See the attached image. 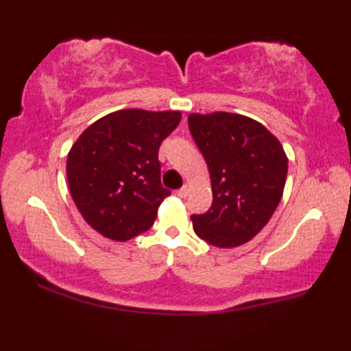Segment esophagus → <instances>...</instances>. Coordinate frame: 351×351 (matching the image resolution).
Instances as JSON below:
<instances>
[{
  "mask_svg": "<svg viewBox=\"0 0 351 351\" xmlns=\"http://www.w3.org/2000/svg\"><path fill=\"white\" fill-rule=\"evenodd\" d=\"M176 193H178V197H181V198L187 197V195H189V186H187V184H184V186L180 190H178Z\"/></svg>",
  "mask_w": 351,
  "mask_h": 351,
  "instance_id": "obj_1",
  "label": "esophagus"
}]
</instances>
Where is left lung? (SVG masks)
Returning <instances> with one entry per match:
<instances>
[{"label":"left lung","instance_id":"8db88e82","mask_svg":"<svg viewBox=\"0 0 351 351\" xmlns=\"http://www.w3.org/2000/svg\"><path fill=\"white\" fill-rule=\"evenodd\" d=\"M189 128L207 162L213 195L209 210L190 217L195 234L217 247L245 245L280 203L287 153L268 128L237 112H192Z\"/></svg>","mask_w":351,"mask_h":351}]
</instances>
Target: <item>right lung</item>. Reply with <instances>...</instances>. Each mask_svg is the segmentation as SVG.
<instances>
[{
	"mask_svg": "<svg viewBox=\"0 0 351 351\" xmlns=\"http://www.w3.org/2000/svg\"><path fill=\"white\" fill-rule=\"evenodd\" d=\"M181 111L127 108L97 119L71 147L66 178L83 219L100 235L127 241L150 229L170 190L158 150Z\"/></svg>",
	"mask_w": 351,
	"mask_h": 351,
	"instance_id": "1",
	"label": "right lung"
}]
</instances>
